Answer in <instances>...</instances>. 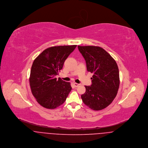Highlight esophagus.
Listing matches in <instances>:
<instances>
[{
	"mask_svg": "<svg viewBox=\"0 0 148 148\" xmlns=\"http://www.w3.org/2000/svg\"><path fill=\"white\" fill-rule=\"evenodd\" d=\"M73 85H74V86H75V87H78L80 84H77V83H73Z\"/></svg>",
	"mask_w": 148,
	"mask_h": 148,
	"instance_id": "1",
	"label": "esophagus"
}]
</instances>
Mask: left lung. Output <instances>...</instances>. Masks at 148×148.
Here are the masks:
<instances>
[{"mask_svg":"<svg viewBox=\"0 0 148 148\" xmlns=\"http://www.w3.org/2000/svg\"><path fill=\"white\" fill-rule=\"evenodd\" d=\"M78 49L86 62L87 71L93 73L92 85L85 86L82 100L93 110H102L112 103L117 94L120 85L117 64L100 47L79 45Z\"/></svg>","mask_w":148,"mask_h":148,"instance_id":"1","label":"left lung"}]
</instances>
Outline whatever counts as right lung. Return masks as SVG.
<instances>
[{"mask_svg": "<svg viewBox=\"0 0 148 148\" xmlns=\"http://www.w3.org/2000/svg\"><path fill=\"white\" fill-rule=\"evenodd\" d=\"M76 45L55 46L45 49L34 60L30 73L29 85L37 102L44 108L55 109L63 104L72 87L56 76Z\"/></svg>", "mask_w": 148, "mask_h": 148, "instance_id": "add662e5", "label": "right lung"}]
</instances>
